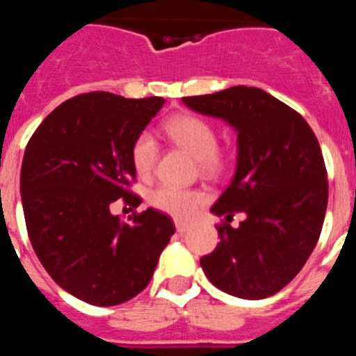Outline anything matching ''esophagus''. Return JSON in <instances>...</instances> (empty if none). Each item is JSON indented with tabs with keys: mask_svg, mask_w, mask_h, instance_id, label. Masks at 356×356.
Masks as SVG:
<instances>
[{
	"mask_svg": "<svg viewBox=\"0 0 356 356\" xmlns=\"http://www.w3.org/2000/svg\"><path fill=\"white\" fill-rule=\"evenodd\" d=\"M175 226H176V232H178V234H185V232H188V229H191V225L185 221H175Z\"/></svg>",
	"mask_w": 356,
	"mask_h": 356,
	"instance_id": "1",
	"label": "esophagus"
}]
</instances>
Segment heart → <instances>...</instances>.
I'll return each instance as SVG.
<instances>
[{
  "label": "heart",
  "instance_id": "heart-1",
  "mask_svg": "<svg viewBox=\"0 0 356 356\" xmlns=\"http://www.w3.org/2000/svg\"><path fill=\"white\" fill-rule=\"evenodd\" d=\"M163 130L172 143L184 147L197 160L201 171L207 175H216L221 171L222 156L217 151V134L209 121L197 115H175L165 121ZM130 155L135 172L140 178H147L155 169L159 159V144L153 139V135L144 131L131 144ZM147 201L160 212L178 219H187L205 201V194L163 184L151 191Z\"/></svg>",
  "mask_w": 356,
  "mask_h": 356
}]
</instances>
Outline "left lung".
Listing matches in <instances>:
<instances>
[{
  "instance_id": "8db88e82",
  "label": "left lung",
  "mask_w": 356,
  "mask_h": 356,
  "mask_svg": "<svg viewBox=\"0 0 356 356\" xmlns=\"http://www.w3.org/2000/svg\"><path fill=\"white\" fill-rule=\"evenodd\" d=\"M181 102L237 131V168L213 203L221 242L200 264L217 289L264 300L301 271L328 205V178L316 134L296 110L257 87L237 85ZM247 213L234 229L235 213Z\"/></svg>"
}]
</instances>
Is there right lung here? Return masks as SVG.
Segmentation results:
<instances>
[{
	"label": "right lung",
	"instance_id": "add662e5",
	"mask_svg": "<svg viewBox=\"0 0 356 356\" xmlns=\"http://www.w3.org/2000/svg\"><path fill=\"white\" fill-rule=\"evenodd\" d=\"M165 103L87 92L56 106L33 131L21 165L28 237L40 264L85 303L114 307L146 289L175 234L169 216L147 209L124 222L115 200L140 197L131 144Z\"/></svg>",
	"mask_w": 356,
	"mask_h": 356
}]
</instances>
